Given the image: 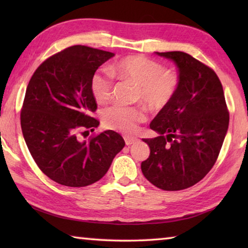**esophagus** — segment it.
Wrapping results in <instances>:
<instances>
[{
	"label": "esophagus",
	"mask_w": 248,
	"mask_h": 248,
	"mask_svg": "<svg viewBox=\"0 0 248 248\" xmlns=\"http://www.w3.org/2000/svg\"><path fill=\"white\" fill-rule=\"evenodd\" d=\"M124 141H125V144H127V145H131L133 143H136L138 139H137V138H133V137L124 136Z\"/></svg>",
	"instance_id": "1"
}]
</instances>
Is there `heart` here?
I'll return each instance as SVG.
<instances>
[{
    "label": "heart",
    "mask_w": 248,
    "mask_h": 248,
    "mask_svg": "<svg viewBox=\"0 0 248 248\" xmlns=\"http://www.w3.org/2000/svg\"><path fill=\"white\" fill-rule=\"evenodd\" d=\"M111 74L120 79L138 85L136 99L142 100L151 109H162L170 104L178 87V78L164 66L142 56L127 57L110 68ZM107 71H97L92 78L91 90L99 104L107 102L111 95L112 77ZM106 128L127 134L134 133L138 124L145 119L144 110L140 107L121 105L105 109L102 115Z\"/></svg>",
    "instance_id": "obj_1"
}]
</instances>
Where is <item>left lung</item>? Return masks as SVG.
I'll use <instances>...</instances> for the list:
<instances>
[{
  "label": "left lung",
  "instance_id": "8db88e82",
  "mask_svg": "<svg viewBox=\"0 0 248 248\" xmlns=\"http://www.w3.org/2000/svg\"><path fill=\"white\" fill-rule=\"evenodd\" d=\"M178 69V87L150 124L158 136L142 139L150 156L144 177L163 190L194 186L215 165L229 128L223 87L215 71L182 51L155 52Z\"/></svg>",
  "mask_w": 248,
  "mask_h": 248
}]
</instances>
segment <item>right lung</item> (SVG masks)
<instances>
[{
    "instance_id": "right-lung-1",
    "label": "right lung",
    "mask_w": 248,
    "mask_h": 248,
    "mask_svg": "<svg viewBox=\"0 0 248 248\" xmlns=\"http://www.w3.org/2000/svg\"><path fill=\"white\" fill-rule=\"evenodd\" d=\"M115 53L72 46L43 62L28 83L20 112L25 142L45 175L68 187H85L107 173L124 146L119 133L107 130L89 141L78 134L94 131L99 121L91 81Z\"/></svg>"
}]
</instances>
